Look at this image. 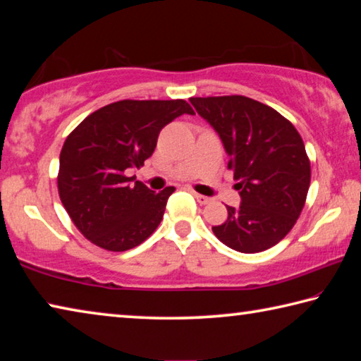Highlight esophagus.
Listing matches in <instances>:
<instances>
[{"label": "esophagus", "mask_w": 361, "mask_h": 361, "mask_svg": "<svg viewBox=\"0 0 361 361\" xmlns=\"http://www.w3.org/2000/svg\"><path fill=\"white\" fill-rule=\"evenodd\" d=\"M193 197L197 198V202L200 204H207V203L212 202V198H208V197H204V195H200V193H197V192H193Z\"/></svg>", "instance_id": "obj_1"}]
</instances>
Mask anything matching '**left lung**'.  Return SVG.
Listing matches in <instances>:
<instances>
[{
	"instance_id": "left-lung-1",
	"label": "left lung",
	"mask_w": 361,
	"mask_h": 361,
	"mask_svg": "<svg viewBox=\"0 0 361 361\" xmlns=\"http://www.w3.org/2000/svg\"><path fill=\"white\" fill-rule=\"evenodd\" d=\"M190 103L223 140L242 197L240 207H227V221L213 227L214 235L240 253L268 250L289 234L307 200L312 168L300 134L276 109L248 97Z\"/></svg>"
}]
</instances>
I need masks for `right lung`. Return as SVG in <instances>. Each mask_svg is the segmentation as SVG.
<instances>
[{"instance_id":"obj_1","label":"right lung","mask_w":361,"mask_h":361,"mask_svg":"<svg viewBox=\"0 0 361 361\" xmlns=\"http://www.w3.org/2000/svg\"><path fill=\"white\" fill-rule=\"evenodd\" d=\"M185 99H121L88 114L59 154L58 192L72 223L97 247L130 250L157 231L176 188L159 193L127 173L142 168L159 130L180 114Z\"/></svg>"}]
</instances>
